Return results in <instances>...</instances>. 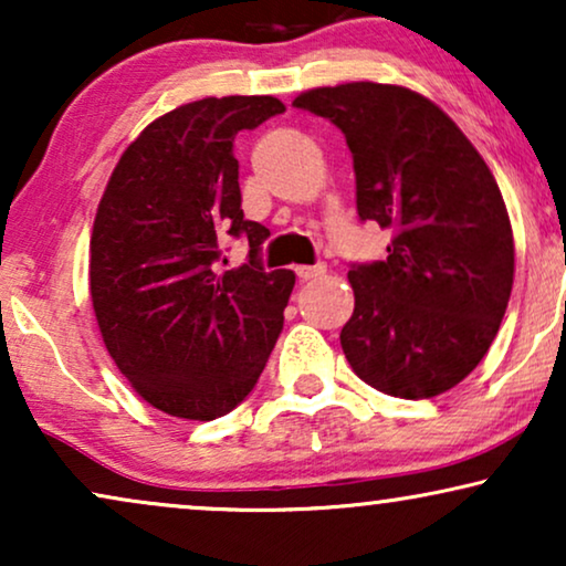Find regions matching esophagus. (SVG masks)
<instances>
[{
  "mask_svg": "<svg viewBox=\"0 0 566 566\" xmlns=\"http://www.w3.org/2000/svg\"><path fill=\"white\" fill-rule=\"evenodd\" d=\"M324 265H301V268H296V275L301 277V281H314V277H319V275H324Z\"/></svg>",
  "mask_w": 566,
  "mask_h": 566,
  "instance_id": "1",
  "label": "esophagus"
}]
</instances>
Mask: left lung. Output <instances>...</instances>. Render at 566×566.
<instances>
[{
  "label": "left lung",
  "mask_w": 566,
  "mask_h": 566,
  "mask_svg": "<svg viewBox=\"0 0 566 566\" xmlns=\"http://www.w3.org/2000/svg\"><path fill=\"white\" fill-rule=\"evenodd\" d=\"M293 105L343 130L358 216L391 231L389 258L347 273V363L399 399L453 389L490 350L513 291L515 242L497 180L463 130L401 84L314 87Z\"/></svg>",
  "instance_id": "8db88e82"
}]
</instances>
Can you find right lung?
<instances>
[{"mask_svg":"<svg viewBox=\"0 0 566 566\" xmlns=\"http://www.w3.org/2000/svg\"><path fill=\"white\" fill-rule=\"evenodd\" d=\"M270 95L206 97L151 120L115 165L90 239L103 343L134 391L180 420H216L254 389L296 275L265 273L270 231L247 221L234 136L283 113ZM251 260L221 271L222 237ZM227 265V260H223Z\"/></svg>","mask_w":566,"mask_h":566,"instance_id":"add662e5","label":"right lung"}]
</instances>
